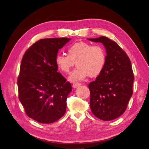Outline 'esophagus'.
Segmentation results:
<instances>
[{"instance_id": "esophagus-1", "label": "esophagus", "mask_w": 149, "mask_h": 149, "mask_svg": "<svg viewBox=\"0 0 149 149\" xmlns=\"http://www.w3.org/2000/svg\"><path fill=\"white\" fill-rule=\"evenodd\" d=\"M79 86H81V84L80 83L75 82V83H74V84H73V88H76L79 87Z\"/></svg>"}]
</instances>
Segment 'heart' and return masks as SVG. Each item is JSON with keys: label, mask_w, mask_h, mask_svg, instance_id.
<instances>
[{"label": "heart", "mask_w": 149, "mask_h": 149, "mask_svg": "<svg viewBox=\"0 0 149 149\" xmlns=\"http://www.w3.org/2000/svg\"><path fill=\"white\" fill-rule=\"evenodd\" d=\"M68 53L58 54L55 63L61 72L68 74L76 63L77 69L69 77L72 82L83 80L89 75L98 76L105 67L106 51L100 45L79 42L70 46Z\"/></svg>", "instance_id": "b5f03b06"}]
</instances>
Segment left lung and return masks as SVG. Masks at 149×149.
<instances>
[{"label": "left lung", "mask_w": 149, "mask_h": 149, "mask_svg": "<svg viewBox=\"0 0 149 149\" xmlns=\"http://www.w3.org/2000/svg\"><path fill=\"white\" fill-rule=\"evenodd\" d=\"M101 42L107 52L106 65L95 81L88 84L90 106L98 119L110 121L121 116L132 96L134 76L130 60L116 42L105 36L89 38Z\"/></svg>", "instance_id": "obj_1"}]
</instances>
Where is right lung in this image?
<instances>
[{
    "label": "right lung",
    "instance_id": "obj_1",
    "mask_svg": "<svg viewBox=\"0 0 149 149\" xmlns=\"http://www.w3.org/2000/svg\"><path fill=\"white\" fill-rule=\"evenodd\" d=\"M68 38L39 40L25 53L17 78L19 99L27 116L51 123L64 116L72 85L57 72L55 57Z\"/></svg>",
    "mask_w": 149,
    "mask_h": 149
}]
</instances>
